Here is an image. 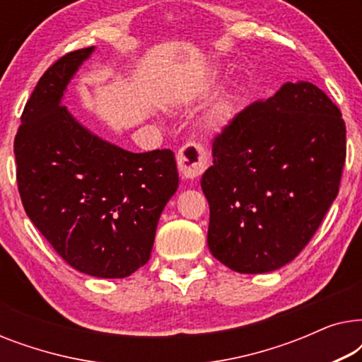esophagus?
I'll use <instances>...</instances> for the list:
<instances>
[{"label":"esophagus","mask_w":362,"mask_h":362,"mask_svg":"<svg viewBox=\"0 0 362 362\" xmlns=\"http://www.w3.org/2000/svg\"><path fill=\"white\" fill-rule=\"evenodd\" d=\"M180 173L187 180H196L209 166V153L201 143H186L176 155Z\"/></svg>","instance_id":"34e87169"}]
</instances>
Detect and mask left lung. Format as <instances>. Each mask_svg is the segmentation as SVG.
<instances>
[{"instance_id":"8db88e82","label":"left lung","mask_w":362,"mask_h":362,"mask_svg":"<svg viewBox=\"0 0 362 362\" xmlns=\"http://www.w3.org/2000/svg\"><path fill=\"white\" fill-rule=\"evenodd\" d=\"M212 158L201 180L211 254L239 274H265L305 249L338 196L346 125L321 88L286 82L222 128Z\"/></svg>"}]
</instances>
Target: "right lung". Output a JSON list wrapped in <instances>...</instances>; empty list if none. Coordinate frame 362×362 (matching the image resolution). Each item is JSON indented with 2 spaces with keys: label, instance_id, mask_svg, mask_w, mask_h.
Returning <instances> with one entry per match:
<instances>
[{
  "label": "right lung",
  "instance_id": "1",
  "mask_svg": "<svg viewBox=\"0 0 362 362\" xmlns=\"http://www.w3.org/2000/svg\"><path fill=\"white\" fill-rule=\"evenodd\" d=\"M93 49L66 54L39 78L14 138L16 180L28 217L69 265L125 279L150 260L180 177L171 150H123L62 105L67 83Z\"/></svg>",
  "mask_w": 362,
  "mask_h": 362
}]
</instances>
